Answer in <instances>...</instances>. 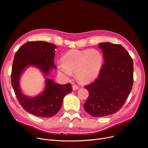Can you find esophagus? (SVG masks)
Masks as SVG:
<instances>
[{"label":"esophagus","mask_w":148,"mask_h":148,"mask_svg":"<svg viewBox=\"0 0 148 148\" xmlns=\"http://www.w3.org/2000/svg\"><path fill=\"white\" fill-rule=\"evenodd\" d=\"M72 89H73V90H77V89H79V86H77V85H76V84H74V85H73V86H72Z\"/></svg>","instance_id":"obj_1"}]
</instances>
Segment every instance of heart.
Instances as JSON below:
<instances>
[{"label": "heart", "instance_id": "obj_1", "mask_svg": "<svg viewBox=\"0 0 148 148\" xmlns=\"http://www.w3.org/2000/svg\"><path fill=\"white\" fill-rule=\"evenodd\" d=\"M103 62V56L97 49H75L66 53L62 61H58V68L65 78H70L75 73L79 81L88 83L99 76Z\"/></svg>", "mask_w": 148, "mask_h": 148}]
</instances>
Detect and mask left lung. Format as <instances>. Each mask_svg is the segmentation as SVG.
I'll return each mask as SVG.
<instances>
[{"label": "left lung", "instance_id": "8db88e82", "mask_svg": "<svg viewBox=\"0 0 148 148\" xmlns=\"http://www.w3.org/2000/svg\"><path fill=\"white\" fill-rule=\"evenodd\" d=\"M104 64L97 79L84 86L89 97L84 108L95 118L113 114L124 105L132 89L134 63L121 45L100 43Z\"/></svg>", "mask_w": 148, "mask_h": 148}]
</instances>
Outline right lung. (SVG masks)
Returning <instances> with one entry per match:
<instances>
[{"mask_svg": "<svg viewBox=\"0 0 148 148\" xmlns=\"http://www.w3.org/2000/svg\"><path fill=\"white\" fill-rule=\"evenodd\" d=\"M56 46L46 42H29L19 48L14 57L12 85L19 103L30 114L40 118H50L56 114L62 105L64 97L72 91L70 83L60 84L46 78L44 90L35 96L23 94L19 81L24 71L29 67L39 69L45 76L56 69L54 57Z\"/></svg>", "mask_w": 148, "mask_h": 148, "instance_id": "right-lung-1", "label": "right lung"}]
</instances>
